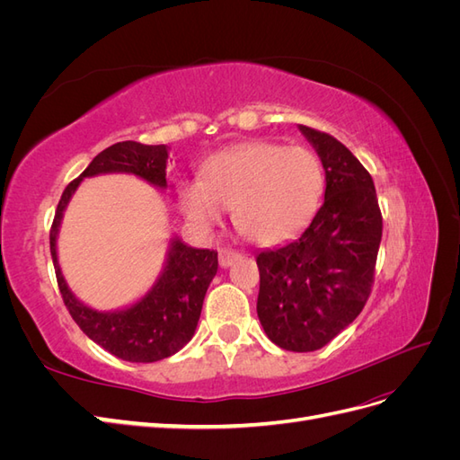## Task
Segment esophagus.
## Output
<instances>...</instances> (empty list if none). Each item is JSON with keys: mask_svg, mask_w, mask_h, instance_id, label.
Returning <instances> with one entry per match:
<instances>
[{"mask_svg": "<svg viewBox=\"0 0 460 460\" xmlns=\"http://www.w3.org/2000/svg\"><path fill=\"white\" fill-rule=\"evenodd\" d=\"M238 257H240L238 252H234V249H230V247H222L218 252V264L222 269H228Z\"/></svg>", "mask_w": 460, "mask_h": 460, "instance_id": "34e87169", "label": "esophagus"}]
</instances>
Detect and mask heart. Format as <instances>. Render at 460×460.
Masks as SVG:
<instances>
[{
	"label": "heart",
	"instance_id": "obj_1",
	"mask_svg": "<svg viewBox=\"0 0 460 460\" xmlns=\"http://www.w3.org/2000/svg\"><path fill=\"white\" fill-rule=\"evenodd\" d=\"M324 191V171L305 147L247 142L222 149L186 180L180 203L190 220L211 228L234 207V225L247 240L274 243L307 222Z\"/></svg>",
	"mask_w": 460,
	"mask_h": 460
}]
</instances>
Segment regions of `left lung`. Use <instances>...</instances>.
<instances>
[{
	"label": "left lung",
	"mask_w": 460,
	"mask_h": 460,
	"mask_svg": "<svg viewBox=\"0 0 460 460\" xmlns=\"http://www.w3.org/2000/svg\"><path fill=\"white\" fill-rule=\"evenodd\" d=\"M326 171L324 203L296 240L257 255V314L272 343L307 353L330 343L367 305L382 242L370 172L336 137L299 127Z\"/></svg>",
	"instance_id": "8db88e82"
}]
</instances>
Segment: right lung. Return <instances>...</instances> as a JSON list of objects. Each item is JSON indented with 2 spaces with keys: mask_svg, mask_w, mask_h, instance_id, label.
Segmentation results:
<instances>
[{
  "mask_svg": "<svg viewBox=\"0 0 460 460\" xmlns=\"http://www.w3.org/2000/svg\"><path fill=\"white\" fill-rule=\"evenodd\" d=\"M166 146L119 142L103 149L63 191L49 230V249L66 311L86 336L105 351L130 363H155L178 353L191 340L201 314L207 288L217 274L218 257L211 249H193L174 240L169 261L149 294L130 309L100 313L82 305L65 284L58 262V230L68 199L82 178L103 172H130L149 184L166 186Z\"/></svg>",
  "mask_w": 460,
  "mask_h": 460,
  "instance_id": "add662e5",
  "label": "right lung"
}]
</instances>
